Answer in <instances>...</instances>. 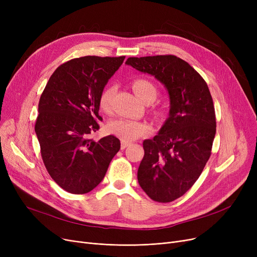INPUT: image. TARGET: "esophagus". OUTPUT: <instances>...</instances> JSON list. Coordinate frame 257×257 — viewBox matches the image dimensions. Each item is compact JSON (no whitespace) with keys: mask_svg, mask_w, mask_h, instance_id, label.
I'll list each match as a JSON object with an SVG mask.
<instances>
[{"mask_svg":"<svg viewBox=\"0 0 257 257\" xmlns=\"http://www.w3.org/2000/svg\"><path fill=\"white\" fill-rule=\"evenodd\" d=\"M130 145V143H128V142H121V145H120V149H126V148L128 147Z\"/></svg>","mask_w":257,"mask_h":257,"instance_id":"obj_1","label":"esophagus"}]
</instances>
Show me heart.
Here are the masks:
<instances>
[{
  "label": "heart",
  "mask_w": 257,
  "mask_h": 257,
  "mask_svg": "<svg viewBox=\"0 0 257 257\" xmlns=\"http://www.w3.org/2000/svg\"><path fill=\"white\" fill-rule=\"evenodd\" d=\"M133 91L138 98L145 102L146 100H154L157 94L155 85L146 79H137L132 83ZM114 94V87L109 85L103 89L100 94L99 104L104 111H109L111 101ZM108 131L124 142L136 141L150 132V127L143 121L130 118H114L107 126Z\"/></svg>",
  "instance_id": "1"
}]
</instances>
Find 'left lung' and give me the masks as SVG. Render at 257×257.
<instances>
[{"label":"left lung","mask_w":257,"mask_h":257,"mask_svg":"<svg viewBox=\"0 0 257 257\" xmlns=\"http://www.w3.org/2000/svg\"><path fill=\"white\" fill-rule=\"evenodd\" d=\"M126 64L154 76L169 93V117L144 141L138 171L144 192L167 203L190 190L210 157L217 126L211 94L194 67L174 55L129 57Z\"/></svg>","instance_id":"obj_1"}]
</instances>
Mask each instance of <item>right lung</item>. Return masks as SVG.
Wrapping results in <instances>:
<instances>
[{
    "mask_svg": "<svg viewBox=\"0 0 257 257\" xmlns=\"http://www.w3.org/2000/svg\"><path fill=\"white\" fill-rule=\"evenodd\" d=\"M125 59L84 56L67 61L50 77L40 96L35 133L47 171L71 194H86L104 178L119 140L93 141L99 129L100 94Z\"/></svg>",
    "mask_w": 257,
    "mask_h": 257,
    "instance_id": "1",
    "label": "right lung"
}]
</instances>
